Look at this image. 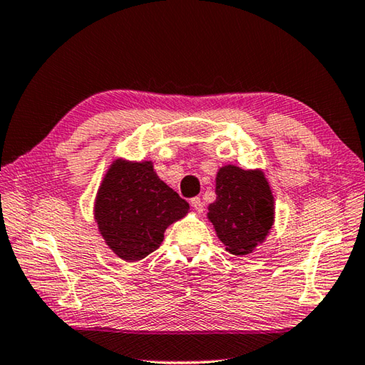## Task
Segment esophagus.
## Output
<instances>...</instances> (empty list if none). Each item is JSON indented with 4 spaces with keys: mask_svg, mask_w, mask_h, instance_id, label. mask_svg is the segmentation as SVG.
<instances>
[{
    "mask_svg": "<svg viewBox=\"0 0 365 365\" xmlns=\"http://www.w3.org/2000/svg\"><path fill=\"white\" fill-rule=\"evenodd\" d=\"M190 204H191V207H192V209H195L197 213H202V201H201V197H192L191 199V201H190Z\"/></svg>",
    "mask_w": 365,
    "mask_h": 365,
    "instance_id": "1",
    "label": "esophagus"
}]
</instances>
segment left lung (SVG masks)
Segmentation results:
<instances>
[{"instance_id": "8db88e82", "label": "left lung", "mask_w": 365, "mask_h": 365, "mask_svg": "<svg viewBox=\"0 0 365 365\" xmlns=\"http://www.w3.org/2000/svg\"><path fill=\"white\" fill-rule=\"evenodd\" d=\"M217 201L207 218L218 239L235 256L252 253L274 225V196L262 170H244L232 164L217 174Z\"/></svg>"}]
</instances>
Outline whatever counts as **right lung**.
<instances>
[{"mask_svg":"<svg viewBox=\"0 0 365 365\" xmlns=\"http://www.w3.org/2000/svg\"><path fill=\"white\" fill-rule=\"evenodd\" d=\"M188 210V202L156 175L152 161L115 160L98 190L95 220L112 252L134 262L155 252L166 227Z\"/></svg>","mask_w":365,"mask_h":365,"instance_id":"add662e5","label":"right lung"}]
</instances>
